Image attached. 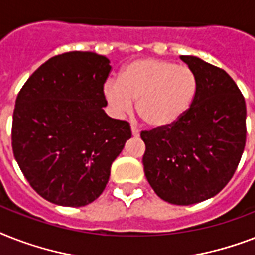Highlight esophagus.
<instances>
[{
    "mask_svg": "<svg viewBox=\"0 0 255 255\" xmlns=\"http://www.w3.org/2000/svg\"><path fill=\"white\" fill-rule=\"evenodd\" d=\"M131 131H132V136H133V137H137V136L140 135V131L137 129V128H136V126H133V124L131 126Z\"/></svg>",
    "mask_w": 255,
    "mask_h": 255,
    "instance_id": "1",
    "label": "esophagus"
}]
</instances>
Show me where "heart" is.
Segmentation results:
<instances>
[{
	"instance_id": "heart-1",
	"label": "heart",
	"mask_w": 255,
	"mask_h": 255,
	"mask_svg": "<svg viewBox=\"0 0 255 255\" xmlns=\"http://www.w3.org/2000/svg\"><path fill=\"white\" fill-rule=\"evenodd\" d=\"M198 91V78L186 65L143 58L129 62L119 81L104 85V98L116 115L132 111L137 100V114L153 128L169 127L192 107Z\"/></svg>"
}]
</instances>
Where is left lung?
<instances>
[{"instance_id":"1","label":"left lung","mask_w":255,"mask_h":255,"mask_svg":"<svg viewBox=\"0 0 255 255\" xmlns=\"http://www.w3.org/2000/svg\"><path fill=\"white\" fill-rule=\"evenodd\" d=\"M180 58L198 78L192 107L169 127L140 136L152 189L164 201L192 205L216 196L233 177L246 143V103L226 71L197 57Z\"/></svg>"}]
</instances>
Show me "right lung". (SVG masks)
Instances as JSON below:
<instances>
[{
    "label": "right lung",
    "instance_id": "right-lung-1",
    "mask_svg": "<svg viewBox=\"0 0 255 255\" xmlns=\"http://www.w3.org/2000/svg\"><path fill=\"white\" fill-rule=\"evenodd\" d=\"M110 61L91 51L55 55L18 92L11 147L35 192L62 206H85L107 185L112 161L132 136L104 112Z\"/></svg>",
    "mask_w": 255,
    "mask_h": 255
}]
</instances>
